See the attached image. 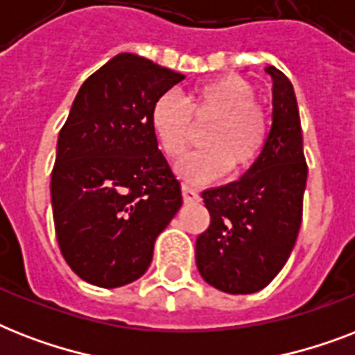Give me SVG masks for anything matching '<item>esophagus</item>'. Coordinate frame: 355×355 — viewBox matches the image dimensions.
Returning <instances> with one entry per match:
<instances>
[{
	"label": "esophagus",
	"mask_w": 355,
	"mask_h": 355,
	"mask_svg": "<svg viewBox=\"0 0 355 355\" xmlns=\"http://www.w3.org/2000/svg\"><path fill=\"white\" fill-rule=\"evenodd\" d=\"M182 197L186 202H193V200H199V193L195 191L191 186H188V184H182Z\"/></svg>",
	"instance_id": "esophagus-1"
}]
</instances>
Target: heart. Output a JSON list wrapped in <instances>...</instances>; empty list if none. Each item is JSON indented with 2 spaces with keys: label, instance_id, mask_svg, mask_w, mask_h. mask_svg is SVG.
Returning a JSON list of instances; mask_svg holds the SVG:
<instances>
[{
  "label": "heart",
  "instance_id": "1",
  "mask_svg": "<svg viewBox=\"0 0 355 355\" xmlns=\"http://www.w3.org/2000/svg\"><path fill=\"white\" fill-rule=\"evenodd\" d=\"M202 132V149L195 150L178 166L191 180H211L223 173L241 175L259 160L267 144L269 123L256 101L254 86L243 77L225 75L195 85L182 97L164 94L150 108V128L171 160H177L193 144L197 128Z\"/></svg>",
  "mask_w": 355,
  "mask_h": 355
}]
</instances>
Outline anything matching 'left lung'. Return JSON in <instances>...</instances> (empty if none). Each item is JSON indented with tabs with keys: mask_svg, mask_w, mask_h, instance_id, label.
<instances>
[{
	"mask_svg": "<svg viewBox=\"0 0 355 355\" xmlns=\"http://www.w3.org/2000/svg\"><path fill=\"white\" fill-rule=\"evenodd\" d=\"M272 125L259 160L239 180L202 191L210 227L197 237L195 261L210 286L248 295L286 265L302 223L308 166L291 80L275 66Z\"/></svg>",
	"mask_w": 355,
	"mask_h": 355,
	"instance_id": "8db88e82",
	"label": "left lung"
}]
</instances>
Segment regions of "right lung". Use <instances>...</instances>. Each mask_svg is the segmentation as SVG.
<instances>
[{"mask_svg":"<svg viewBox=\"0 0 355 355\" xmlns=\"http://www.w3.org/2000/svg\"><path fill=\"white\" fill-rule=\"evenodd\" d=\"M180 80L182 73L121 53L83 83L60 128L55 232L66 263L92 286L138 280L182 206L180 182L150 128L155 101Z\"/></svg>","mask_w":355,"mask_h":355,"instance_id":"right-lung-1","label":"right lung"}]
</instances>
